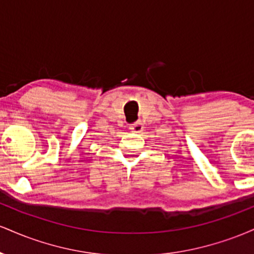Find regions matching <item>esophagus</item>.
<instances>
[{
    "instance_id": "1",
    "label": "esophagus",
    "mask_w": 254,
    "mask_h": 254,
    "mask_svg": "<svg viewBox=\"0 0 254 254\" xmlns=\"http://www.w3.org/2000/svg\"><path fill=\"white\" fill-rule=\"evenodd\" d=\"M143 124L141 123V122H135V123L130 124V130L132 131V132H141L142 130H143Z\"/></svg>"
}]
</instances>
